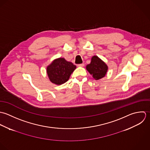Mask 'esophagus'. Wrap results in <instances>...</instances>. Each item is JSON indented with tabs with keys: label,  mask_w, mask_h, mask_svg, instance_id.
Wrapping results in <instances>:
<instances>
[{
	"label": "esophagus",
	"mask_w": 150,
	"mask_h": 150,
	"mask_svg": "<svg viewBox=\"0 0 150 150\" xmlns=\"http://www.w3.org/2000/svg\"><path fill=\"white\" fill-rule=\"evenodd\" d=\"M84 65H85V64H78V67H84Z\"/></svg>",
	"instance_id": "34e87169"
}]
</instances>
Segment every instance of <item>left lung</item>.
I'll return each mask as SVG.
<instances>
[{"label": "left lung", "instance_id": "1", "mask_svg": "<svg viewBox=\"0 0 150 150\" xmlns=\"http://www.w3.org/2000/svg\"><path fill=\"white\" fill-rule=\"evenodd\" d=\"M86 68L95 80H99L105 76L108 67L98 56H93L90 64L86 66Z\"/></svg>", "mask_w": 150, "mask_h": 150}]
</instances>
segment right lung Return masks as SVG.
<instances>
[{
	"instance_id": "right-lung-1",
	"label": "right lung",
	"mask_w": 150,
	"mask_h": 150,
	"mask_svg": "<svg viewBox=\"0 0 150 150\" xmlns=\"http://www.w3.org/2000/svg\"><path fill=\"white\" fill-rule=\"evenodd\" d=\"M76 68V65L72 62L67 61L64 58L60 57L53 60L47 67L46 72L52 83L60 85L69 79Z\"/></svg>"
}]
</instances>
